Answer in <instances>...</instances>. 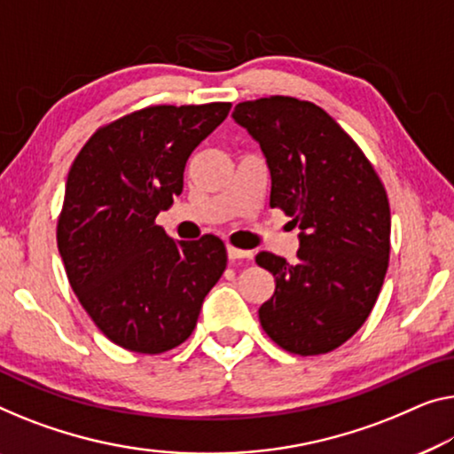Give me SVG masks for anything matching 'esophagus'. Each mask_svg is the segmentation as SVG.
Returning <instances> with one entry per match:
<instances>
[{
	"label": "esophagus",
	"instance_id": "34e87169",
	"mask_svg": "<svg viewBox=\"0 0 454 454\" xmlns=\"http://www.w3.org/2000/svg\"><path fill=\"white\" fill-rule=\"evenodd\" d=\"M228 259L230 261H239V259H250L253 253H248V250H242V248H236V247H230L228 245Z\"/></svg>",
	"mask_w": 454,
	"mask_h": 454
}]
</instances>
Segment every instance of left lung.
Here are the masks:
<instances>
[{"label": "left lung", "instance_id": "obj_1", "mask_svg": "<svg viewBox=\"0 0 454 454\" xmlns=\"http://www.w3.org/2000/svg\"><path fill=\"white\" fill-rule=\"evenodd\" d=\"M270 173V207L300 228L297 262L270 253L256 265L275 277L259 309L265 333L294 355H324L367 320L389 262L391 215L381 179L356 142L322 107L262 98L234 107Z\"/></svg>", "mask_w": 454, "mask_h": 454}]
</instances>
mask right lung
<instances>
[{"instance_id": "1", "label": "right lung", "mask_w": 454, "mask_h": 454, "mask_svg": "<svg viewBox=\"0 0 454 454\" xmlns=\"http://www.w3.org/2000/svg\"><path fill=\"white\" fill-rule=\"evenodd\" d=\"M230 107H145L99 128L73 160L59 253L81 306L121 348L159 355L185 342L224 273L218 236L175 242L154 218L184 192L187 159Z\"/></svg>"}]
</instances>
